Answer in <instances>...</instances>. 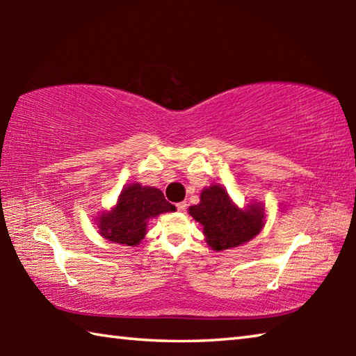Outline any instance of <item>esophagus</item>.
<instances>
[{"label":"esophagus","mask_w":356,"mask_h":356,"mask_svg":"<svg viewBox=\"0 0 356 356\" xmlns=\"http://www.w3.org/2000/svg\"><path fill=\"white\" fill-rule=\"evenodd\" d=\"M185 209H186V202H185V201L177 204V210H179V212H185Z\"/></svg>","instance_id":"34e87169"}]
</instances>
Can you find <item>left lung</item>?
Listing matches in <instances>:
<instances>
[{"label":"left lung","mask_w":356,"mask_h":356,"mask_svg":"<svg viewBox=\"0 0 356 356\" xmlns=\"http://www.w3.org/2000/svg\"><path fill=\"white\" fill-rule=\"evenodd\" d=\"M188 213L202 226L206 243L213 251L232 250L248 243L267 221L262 202L252 201L248 206L238 207L220 184L204 186L200 204L191 206Z\"/></svg>","instance_id":"1"}]
</instances>
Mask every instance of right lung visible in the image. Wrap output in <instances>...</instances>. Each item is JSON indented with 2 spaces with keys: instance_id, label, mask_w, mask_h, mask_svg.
Segmentation results:
<instances>
[{
  "instance_id": "add662e5",
  "label": "right lung",
  "mask_w": 356,
  "mask_h": 356,
  "mask_svg": "<svg viewBox=\"0 0 356 356\" xmlns=\"http://www.w3.org/2000/svg\"><path fill=\"white\" fill-rule=\"evenodd\" d=\"M176 207L165 200L161 190L140 182L125 185L110 210L94 218L99 234L113 243L138 246L147 234L149 220Z\"/></svg>"
}]
</instances>
